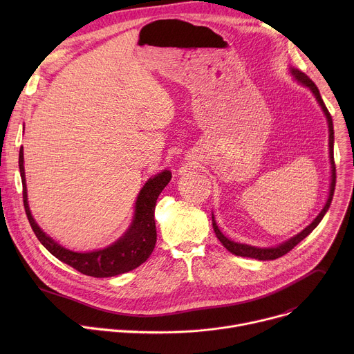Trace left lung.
I'll return each mask as SVG.
<instances>
[{"mask_svg": "<svg viewBox=\"0 0 354 354\" xmlns=\"http://www.w3.org/2000/svg\"><path fill=\"white\" fill-rule=\"evenodd\" d=\"M291 74L294 75V78L302 84L304 86L310 88L311 92L314 93V96L317 97L319 106L322 108L325 116H326V120H328V127H329V158H330V168H332V176H330V187H329V196H328V200H326V205L324 206V209L321 210V213L317 216V218L308 225L306 227L304 230H302L299 234H297L295 236L290 238L288 241L274 246V248H258V246H250V245H246V243H238V242H234L231 239H228L218 228V225L216 224V220H214V216L212 217L213 218V228H214V232L217 235V238L220 239V242L231 252V254L236 255V257H243V258H254V259H258V261H273V259H277L283 255H286L287 252H290L295 245H298L302 239H304L306 236H308L314 228L321 223V220L324 218V216L326 214L330 203H332V198H333V192H335V185H336V167H335V161H333V141H335V136H333V122H332V116L329 113V111L326 109L324 100L321 97V93H319V89L318 86L313 82V80L308 78V75H306L304 73H301L299 70L297 68H290Z\"/></svg>", "mask_w": 354, "mask_h": 354, "instance_id": "obj_1", "label": "left lung"}]
</instances>
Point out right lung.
Listing matches in <instances>:
<instances>
[{"mask_svg": "<svg viewBox=\"0 0 354 354\" xmlns=\"http://www.w3.org/2000/svg\"><path fill=\"white\" fill-rule=\"evenodd\" d=\"M19 172L24 187V206L29 224L40 243L59 261L67 263L68 266L86 276L112 277L138 268L153 254L157 242V228L154 220L156 203L158 196L172 178L169 171L165 169L154 178H149L148 182L142 186L134 206V217L131 225L115 243L99 250L85 252V254L63 248L55 239L46 235L33 220L28 205L22 148L19 149Z\"/></svg>", "mask_w": 354, "mask_h": 354, "instance_id": "1", "label": "right lung"}]
</instances>
